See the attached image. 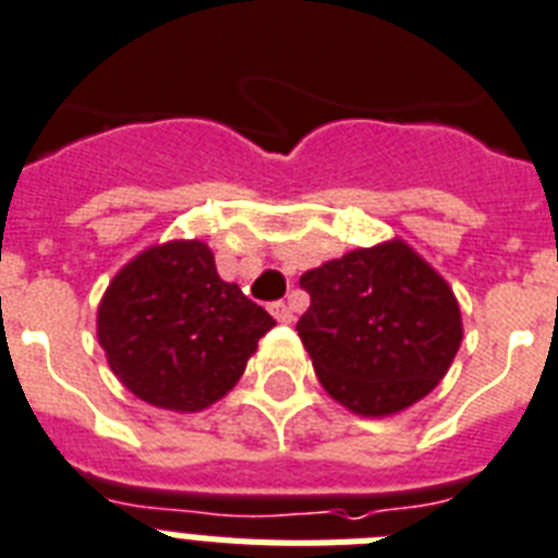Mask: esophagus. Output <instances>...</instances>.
Masks as SVG:
<instances>
[{"mask_svg":"<svg viewBox=\"0 0 558 558\" xmlns=\"http://www.w3.org/2000/svg\"><path fill=\"white\" fill-rule=\"evenodd\" d=\"M269 312H272V317L278 319V323H292V319H294L292 306H289V303H283V300L272 303V306H269Z\"/></svg>","mask_w":558,"mask_h":558,"instance_id":"34e87169","label":"esophagus"}]
</instances>
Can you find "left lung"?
I'll list each match as a JSON object with an SVG mask.
<instances>
[{"label": "left lung", "mask_w": 558, "mask_h": 558, "mask_svg": "<svg viewBox=\"0 0 558 558\" xmlns=\"http://www.w3.org/2000/svg\"><path fill=\"white\" fill-rule=\"evenodd\" d=\"M312 306L298 319L319 385L365 418L433 393L463 339L449 283L401 239L308 269Z\"/></svg>", "instance_id": "obj_1"}]
</instances>
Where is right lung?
<instances>
[{
	"mask_svg": "<svg viewBox=\"0 0 558 558\" xmlns=\"http://www.w3.org/2000/svg\"><path fill=\"white\" fill-rule=\"evenodd\" d=\"M275 319L216 272L205 241L143 250L98 306L109 367L137 399L198 413L235 387Z\"/></svg>",
	"mask_w": 558,
	"mask_h": 558,
	"instance_id": "add662e5",
	"label": "right lung"
}]
</instances>
